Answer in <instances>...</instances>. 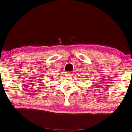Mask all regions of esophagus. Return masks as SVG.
<instances>
[{
  "mask_svg": "<svg viewBox=\"0 0 132 132\" xmlns=\"http://www.w3.org/2000/svg\"><path fill=\"white\" fill-rule=\"evenodd\" d=\"M66 75L67 76H72V72H66Z\"/></svg>",
  "mask_w": 132,
  "mask_h": 132,
  "instance_id": "34e87169",
  "label": "esophagus"
}]
</instances>
